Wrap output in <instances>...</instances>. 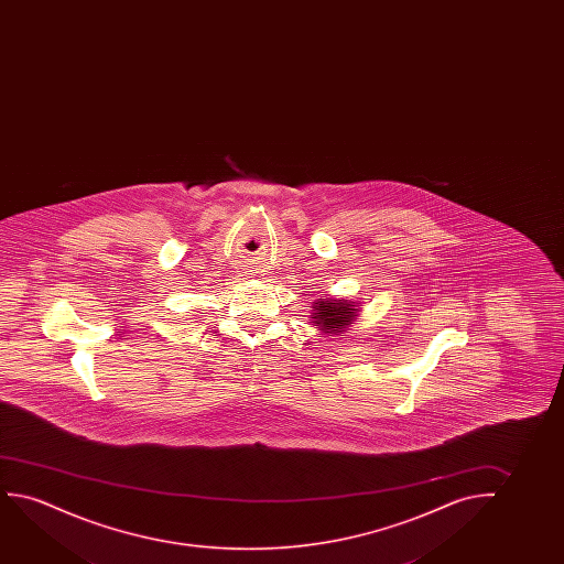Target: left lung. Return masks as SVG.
Instances as JSON below:
<instances>
[{"mask_svg": "<svg viewBox=\"0 0 564 564\" xmlns=\"http://www.w3.org/2000/svg\"><path fill=\"white\" fill-rule=\"evenodd\" d=\"M314 324L324 333H335L339 335L340 332L347 329V325L355 319L356 310L352 304L347 301H327V299H319L314 302Z\"/></svg>", "mask_w": 564, "mask_h": 564, "instance_id": "left-lung-1", "label": "left lung"}]
</instances>
